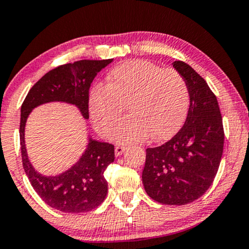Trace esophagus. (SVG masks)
I'll return each instance as SVG.
<instances>
[{
	"label": "esophagus",
	"mask_w": 249,
	"mask_h": 249,
	"mask_svg": "<svg viewBox=\"0 0 249 249\" xmlns=\"http://www.w3.org/2000/svg\"><path fill=\"white\" fill-rule=\"evenodd\" d=\"M125 149H126V147L121 146V144H117V146L115 147V154H116V156H121L122 154H123V152H124Z\"/></svg>",
	"instance_id": "esophagus-1"
}]
</instances>
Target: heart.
<instances>
[{
	"mask_svg": "<svg viewBox=\"0 0 249 249\" xmlns=\"http://www.w3.org/2000/svg\"><path fill=\"white\" fill-rule=\"evenodd\" d=\"M187 81L175 69H162L155 63L135 59L115 67L107 75V85H95L88 107L94 127L103 137H111L124 113L115 138L122 142L166 140L184 124L190 108Z\"/></svg>",
	"mask_w": 249,
	"mask_h": 249,
	"instance_id": "heart-1",
	"label": "heart"
}]
</instances>
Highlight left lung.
I'll return each mask as SVG.
<instances>
[{
    "label": "left lung",
    "mask_w": 249,
    "mask_h": 249,
    "mask_svg": "<svg viewBox=\"0 0 249 249\" xmlns=\"http://www.w3.org/2000/svg\"><path fill=\"white\" fill-rule=\"evenodd\" d=\"M174 67L187 81L191 102L177 134L162 146L147 148L142 182L147 194L163 204L182 206L208 191L218 171L224 128L216 95L190 65Z\"/></svg>",
    "instance_id": "8db88e82"
}]
</instances>
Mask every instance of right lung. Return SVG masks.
<instances>
[{
	"instance_id": "1",
	"label": "right lung",
	"mask_w": 249,
	"mask_h": 249,
	"mask_svg": "<svg viewBox=\"0 0 249 249\" xmlns=\"http://www.w3.org/2000/svg\"><path fill=\"white\" fill-rule=\"evenodd\" d=\"M112 59H83L59 65L33 85L25 97L20 110V150L23 166L28 180L42 201L63 213H86L95 209L105 201L108 182L105 179L107 166L115 160L111 143L90 140L79 162L70 170L55 177L37 174L28 161L24 141L25 123L31 110L52 101L75 105L85 118L88 114V90L97 72Z\"/></svg>"
}]
</instances>
